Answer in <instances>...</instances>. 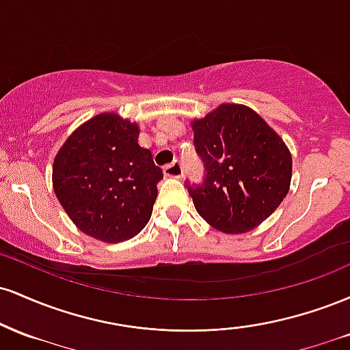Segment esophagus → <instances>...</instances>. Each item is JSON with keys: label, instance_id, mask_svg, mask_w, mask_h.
Here are the masks:
<instances>
[{"label": "esophagus", "instance_id": "1", "mask_svg": "<svg viewBox=\"0 0 350 350\" xmlns=\"http://www.w3.org/2000/svg\"><path fill=\"white\" fill-rule=\"evenodd\" d=\"M164 174L167 176V178H176V179H180L184 176V170H183V164L179 161H174L171 164H166L164 166Z\"/></svg>", "mask_w": 350, "mask_h": 350}]
</instances>
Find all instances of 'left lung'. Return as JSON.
<instances>
[{
    "label": "left lung",
    "instance_id": "8db88e82",
    "mask_svg": "<svg viewBox=\"0 0 350 350\" xmlns=\"http://www.w3.org/2000/svg\"><path fill=\"white\" fill-rule=\"evenodd\" d=\"M191 126L207 172L200 186L187 184L196 211L226 234L258 227L290 191L286 144L256 111L239 103H222Z\"/></svg>",
    "mask_w": 350,
    "mask_h": 350
}]
</instances>
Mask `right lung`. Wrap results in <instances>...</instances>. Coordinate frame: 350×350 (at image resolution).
<instances>
[{"instance_id": "add662e5", "label": "right lung", "mask_w": 350, "mask_h": 350, "mask_svg": "<svg viewBox=\"0 0 350 350\" xmlns=\"http://www.w3.org/2000/svg\"><path fill=\"white\" fill-rule=\"evenodd\" d=\"M138 136V123L107 111L80 124L55 154V198L83 234L118 243L150 222L163 171Z\"/></svg>"}]
</instances>
